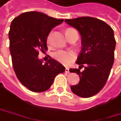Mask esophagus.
<instances>
[{
  "instance_id": "34e87169",
  "label": "esophagus",
  "mask_w": 121,
  "mask_h": 121,
  "mask_svg": "<svg viewBox=\"0 0 121 121\" xmlns=\"http://www.w3.org/2000/svg\"><path fill=\"white\" fill-rule=\"evenodd\" d=\"M69 69L68 67H66V68H65V73H69Z\"/></svg>"
}]
</instances>
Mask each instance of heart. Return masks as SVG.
Wrapping results in <instances>:
<instances>
[{"label":"heart","instance_id":"b5f03b06","mask_svg":"<svg viewBox=\"0 0 121 121\" xmlns=\"http://www.w3.org/2000/svg\"><path fill=\"white\" fill-rule=\"evenodd\" d=\"M70 29L67 30H69ZM51 39V34L47 38V43H49ZM53 57L57 60L58 62H61L64 65H67L72 60H73L75 57V54L73 52H69V51H63V50H59L58 52H56L53 54Z\"/></svg>","mask_w":121,"mask_h":121}]
</instances>
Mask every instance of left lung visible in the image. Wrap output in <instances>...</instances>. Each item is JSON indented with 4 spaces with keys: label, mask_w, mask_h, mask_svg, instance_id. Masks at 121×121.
<instances>
[{
    "label": "left lung",
    "mask_w": 121,
    "mask_h": 121,
    "mask_svg": "<svg viewBox=\"0 0 121 121\" xmlns=\"http://www.w3.org/2000/svg\"><path fill=\"white\" fill-rule=\"evenodd\" d=\"M65 22L79 31L82 43L76 62L80 67L69 69L79 75L80 82L72 86L71 90L81 97H91L103 89L113 65L116 44L113 30L104 21L90 17ZM82 66L84 69L81 71Z\"/></svg>",
    "instance_id": "1"
}]
</instances>
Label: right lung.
<instances>
[{
	"instance_id": "add662e5",
	"label": "right lung",
	"mask_w": 121,
	"mask_h": 121,
	"mask_svg": "<svg viewBox=\"0 0 121 121\" xmlns=\"http://www.w3.org/2000/svg\"><path fill=\"white\" fill-rule=\"evenodd\" d=\"M63 21L43 13L28 11L11 22L9 38L13 70L21 83L32 91L48 90L55 77L65 71V67L56 60L50 57L43 64L38 57L40 51L48 49L49 32Z\"/></svg>"
}]
</instances>
